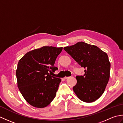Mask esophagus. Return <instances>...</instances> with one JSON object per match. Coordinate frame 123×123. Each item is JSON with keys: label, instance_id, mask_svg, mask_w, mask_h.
Masks as SVG:
<instances>
[{"label": "esophagus", "instance_id": "obj_1", "mask_svg": "<svg viewBox=\"0 0 123 123\" xmlns=\"http://www.w3.org/2000/svg\"><path fill=\"white\" fill-rule=\"evenodd\" d=\"M69 78V77H64V79H68Z\"/></svg>", "mask_w": 123, "mask_h": 123}]
</instances>
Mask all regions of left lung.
Here are the masks:
<instances>
[{
	"mask_svg": "<svg viewBox=\"0 0 123 123\" xmlns=\"http://www.w3.org/2000/svg\"><path fill=\"white\" fill-rule=\"evenodd\" d=\"M64 49L85 69V74L77 76L73 90L80 100L92 103L105 91L110 77L111 63L106 52L98 47L79 42Z\"/></svg>",
	"mask_w": 123,
	"mask_h": 123,
	"instance_id": "1",
	"label": "left lung"
}]
</instances>
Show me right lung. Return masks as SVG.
<instances>
[{
  "label": "right lung",
  "instance_id": "obj_1",
  "mask_svg": "<svg viewBox=\"0 0 123 123\" xmlns=\"http://www.w3.org/2000/svg\"><path fill=\"white\" fill-rule=\"evenodd\" d=\"M62 49L43 46L27 52L18 61L16 71L17 87L32 106L45 107L55 97L61 79L50 74L58 69L54 64Z\"/></svg>",
  "mask_w": 123,
  "mask_h": 123
}]
</instances>
